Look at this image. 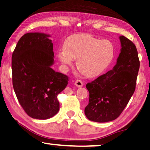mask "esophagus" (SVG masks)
<instances>
[{
    "instance_id": "1",
    "label": "esophagus",
    "mask_w": 150,
    "mask_h": 150,
    "mask_svg": "<svg viewBox=\"0 0 150 150\" xmlns=\"http://www.w3.org/2000/svg\"><path fill=\"white\" fill-rule=\"evenodd\" d=\"M75 85L77 87H82L83 83L82 81H81V80H79V79H77V80H76L75 81Z\"/></svg>"
}]
</instances>
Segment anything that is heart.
<instances>
[{
  "label": "heart",
  "instance_id": "b5f03b06",
  "mask_svg": "<svg viewBox=\"0 0 150 150\" xmlns=\"http://www.w3.org/2000/svg\"><path fill=\"white\" fill-rule=\"evenodd\" d=\"M57 56L66 66H71L73 60L77 59V69L85 76L95 77L111 64L115 57V47L108 40H100L88 33H79L66 39Z\"/></svg>",
  "mask_w": 150,
  "mask_h": 150
}]
</instances>
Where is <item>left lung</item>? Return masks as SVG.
<instances>
[{
	"instance_id": "left-lung-1",
	"label": "left lung",
	"mask_w": 150,
	"mask_h": 150,
	"mask_svg": "<svg viewBox=\"0 0 150 150\" xmlns=\"http://www.w3.org/2000/svg\"><path fill=\"white\" fill-rule=\"evenodd\" d=\"M121 53L112 70L88 83L89 102L84 112L90 121L115 120L121 115L134 93L140 62L132 42L119 37Z\"/></svg>"
}]
</instances>
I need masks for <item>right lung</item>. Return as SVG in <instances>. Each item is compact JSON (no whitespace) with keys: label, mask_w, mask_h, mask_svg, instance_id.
I'll return each mask as SVG.
<instances>
[{"label":"right lung","mask_w":150,"mask_h":150,"mask_svg":"<svg viewBox=\"0 0 150 150\" xmlns=\"http://www.w3.org/2000/svg\"><path fill=\"white\" fill-rule=\"evenodd\" d=\"M50 35L28 33L18 42L11 57L12 82L20 104L29 117L48 119L58 112L57 95L69 77L55 72Z\"/></svg>","instance_id":"add662e5"}]
</instances>
